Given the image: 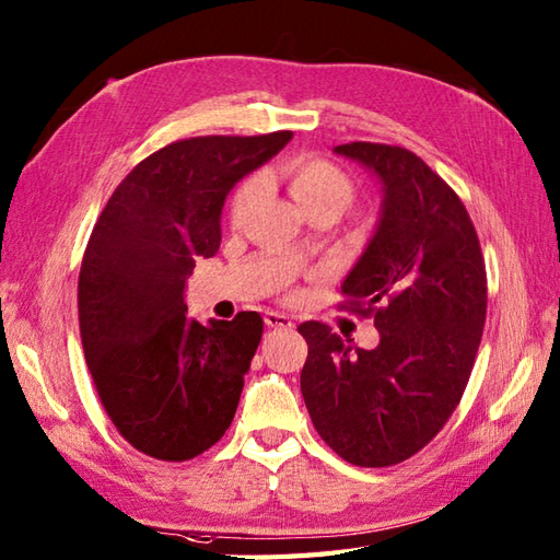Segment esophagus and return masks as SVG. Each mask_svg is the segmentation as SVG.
Masks as SVG:
<instances>
[{
	"label": "esophagus",
	"instance_id": "34e87169",
	"mask_svg": "<svg viewBox=\"0 0 560 560\" xmlns=\"http://www.w3.org/2000/svg\"><path fill=\"white\" fill-rule=\"evenodd\" d=\"M264 320H266V326H268V328H282V330H290V328H294L292 318H290V316H284V314H280V312H266Z\"/></svg>",
	"mask_w": 560,
	"mask_h": 560
}]
</instances>
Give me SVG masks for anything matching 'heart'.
<instances>
[{
    "mask_svg": "<svg viewBox=\"0 0 560 560\" xmlns=\"http://www.w3.org/2000/svg\"><path fill=\"white\" fill-rule=\"evenodd\" d=\"M278 179L288 186L292 201L300 206L306 218L316 213H335L340 218L354 201V184L345 172L320 158H294L282 165ZM260 191V182L256 177L246 179L232 196L230 215L237 222L244 218L248 208L254 206Z\"/></svg>",
    "mask_w": 560,
    "mask_h": 560,
    "instance_id": "b5f03b06",
    "label": "heart"
}]
</instances>
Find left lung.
<instances>
[{"mask_svg":"<svg viewBox=\"0 0 560 560\" xmlns=\"http://www.w3.org/2000/svg\"><path fill=\"white\" fill-rule=\"evenodd\" d=\"M381 184V213L342 296L374 314V350L306 320L302 395L320 439L359 467H388L436 436L465 393L487 318V270L457 194L400 145L332 148Z\"/></svg>","mask_w":560,"mask_h":560,"instance_id":"1","label":"left lung"}]
</instances>
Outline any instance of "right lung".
<instances>
[{
	"label": "right lung",
	"instance_id": "obj_1",
	"mask_svg": "<svg viewBox=\"0 0 560 560\" xmlns=\"http://www.w3.org/2000/svg\"><path fill=\"white\" fill-rule=\"evenodd\" d=\"M290 139L170 143L124 177L95 222L79 276L81 340L105 412L136 451L182 463L232 424L264 318L240 312L203 326L186 314L184 290L196 260L220 248L234 184Z\"/></svg>",
	"mask_w": 560,
	"mask_h": 560
}]
</instances>
